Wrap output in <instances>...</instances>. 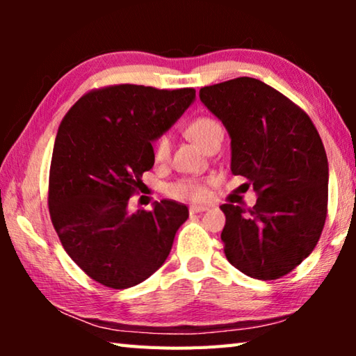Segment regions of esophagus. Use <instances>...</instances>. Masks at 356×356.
<instances>
[{
  "label": "esophagus",
  "instance_id": "1",
  "mask_svg": "<svg viewBox=\"0 0 356 356\" xmlns=\"http://www.w3.org/2000/svg\"><path fill=\"white\" fill-rule=\"evenodd\" d=\"M206 210H209L207 206H191L190 213H201V212H206Z\"/></svg>",
  "mask_w": 356,
  "mask_h": 356
}]
</instances>
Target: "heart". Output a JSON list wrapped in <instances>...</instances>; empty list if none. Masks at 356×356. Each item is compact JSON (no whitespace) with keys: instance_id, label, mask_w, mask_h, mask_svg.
Instances as JSON below:
<instances>
[{"instance_id":"b5f03b06","label":"heart","mask_w":356,"mask_h":356,"mask_svg":"<svg viewBox=\"0 0 356 356\" xmlns=\"http://www.w3.org/2000/svg\"><path fill=\"white\" fill-rule=\"evenodd\" d=\"M188 135L191 136L193 141H196L201 147L206 149L209 146V143L213 140V136L218 134V131H222L221 125L213 120L212 118H196L193 119L188 124ZM171 136L170 135H161L159 136V140L154 144V156L156 161H165L170 159L171 154ZM170 193L172 196L179 197V200H191V201H197L206 197L207 190L201 182H197L195 179H184L180 182L174 184Z\"/></svg>"}]
</instances>
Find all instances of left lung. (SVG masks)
<instances>
[{"mask_svg": "<svg viewBox=\"0 0 356 356\" xmlns=\"http://www.w3.org/2000/svg\"><path fill=\"white\" fill-rule=\"evenodd\" d=\"M200 99L231 138V171L252 184L256 206L222 204L227 261L276 280L308 257L327 218L328 160L308 114L250 76L201 88Z\"/></svg>", "mask_w": 356, "mask_h": 356, "instance_id": "1", "label": "left lung"}]
</instances>
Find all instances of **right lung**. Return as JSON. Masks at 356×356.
Here are the masks:
<instances>
[{
    "label": "right lung",
    "instance_id": "right-lung-1",
    "mask_svg": "<svg viewBox=\"0 0 356 356\" xmlns=\"http://www.w3.org/2000/svg\"><path fill=\"white\" fill-rule=\"evenodd\" d=\"M195 99L191 88L118 84L83 95L59 125L48 184L51 222L72 261L100 284L134 287L170 256L188 207L163 200L131 213L129 200L154 166L152 143Z\"/></svg>",
    "mask_w": 356,
    "mask_h": 356
}]
</instances>
